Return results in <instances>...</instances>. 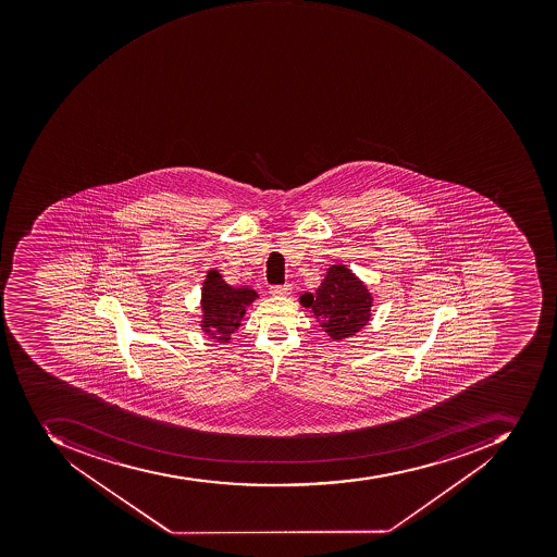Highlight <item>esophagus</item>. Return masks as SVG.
Here are the masks:
<instances>
[{"mask_svg":"<svg viewBox=\"0 0 557 557\" xmlns=\"http://www.w3.org/2000/svg\"><path fill=\"white\" fill-rule=\"evenodd\" d=\"M271 295H276V297H283V295L292 294V285H276L271 286Z\"/></svg>","mask_w":557,"mask_h":557,"instance_id":"1","label":"esophagus"}]
</instances>
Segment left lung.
<instances>
[{"label":"left lung","instance_id":"8db88e82","mask_svg":"<svg viewBox=\"0 0 557 557\" xmlns=\"http://www.w3.org/2000/svg\"><path fill=\"white\" fill-rule=\"evenodd\" d=\"M371 300L367 285L341 263L329 269L314 295L300 297V304L311 309L321 329L333 341L356 335L370 321Z\"/></svg>","mask_w":557,"mask_h":557}]
</instances>
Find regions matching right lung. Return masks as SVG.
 I'll return each instance as SVG.
<instances>
[{
    "label": "right lung",
    "instance_id": "right-lung-1",
    "mask_svg": "<svg viewBox=\"0 0 557 557\" xmlns=\"http://www.w3.org/2000/svg\"><path fill=\"white\" fill-rule=\"evenodd\" d=\"M259 298L250 288H234L216 271H208L201 292L203 321L201 329L216 342H228L239 329L246 307Z\"/></svg>",
    "mask_w": 557,
    "mask_h": 557
}]
</instances>
